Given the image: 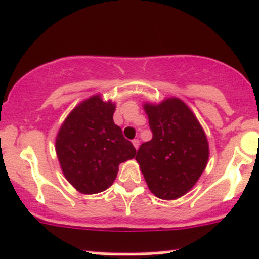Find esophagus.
Instances as JSON below:
<instances>
[{"label":"esophagus","instance_id":"1","mask_svg":"<svg viewBox=\"0 0 259 259\" xmlns=\"http://www.w3.org/2000/svg\"><path fill=\"white\" fill-rule=\"evenodd\" d=\"M132 144H133V147L136 148V149H138V148H139V141H138V139H133Z\"/></svg>","mask_w":259,"mask_h":259}]
</instances>
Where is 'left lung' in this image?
<instances>
[{
  "label": "left lung",
  "instance_id": "obj_1",
  "mask_svg": "<svg viewBox=\"0 0 259 259\" xmlns=\"http://www.w3.org/2000/svg\"><path fill=\"white\" fill-rule=\"evenodd\" d=\"M143 109L153 138L139 147L136 160L154 196L177 199L192 190L207 167V135L181 99L144 103Z\"/></svg>",
  "mask_w": 259,
  "mask_h": 259
}]
</instances>
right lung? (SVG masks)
<instances>
[{"label": "right lung", "mask_w": 259, "mask_h": 259, "mask_svg": "<svg viewBox=\"0 0 259 259\" xmlns=\"http://www.w3.org/2000/svg\"><path fill=\"white\" fill-rule=\"evenodd\" d=\"M116 104L101 94L80 101L67 115L55 142L67 181L83 194L103 192L114 184L121 162L136 149L114 122Z\"/></svg>", "instance_id": "right-lung-1"}]
</instances>
